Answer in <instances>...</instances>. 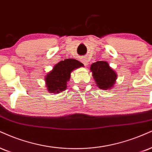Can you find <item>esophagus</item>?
<instances>
[{
    "label": "esophagus",
    "mask_w": 152,
    "mask_h": 152,
    "mask_svg": "<svg viewBox=\"0 0 152 152\" xmlns=\"http://www.w3.org/2000/svg\"><path fill=\"white\" fill-rule=\"evenodd\" d=\"M82 61H83V64H84V66H87L88 65L89 61H88V59L87 58H83V59L82 60Z\"/></svg>",
    "instance_id": "obj_1"
}]
</instances>
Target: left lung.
<instances>
[{
    "label": "left lung",
    "instance_id": "obj_1",
    "mask_svg": "<svg viewBox=\"0 0 152 152\" xmlns=\"http://www.w3.org/2000/svg\"><path fill=\"white\" fill-rule=\"evenodd\" d=\"M91 70L97 86L100 89H110L115 83L117 74L109 66L107 62L96 61L91 66Z\"/></svg>",
    "mask_w": 152,
    "mask_h": 152
}]
</instances>
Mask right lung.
I'll list each match as a JSON object with an SVG mask.
<instances>
[{"label": "right lung", "instance_id": "obj_1", "mask_svg": "<svg viewBox=\"0 0 152 152\" xmlns=\"http://www.w3.org/2000/svg\"><path fill=\"white\" fill-rule=\"evenodd\" d=\"M83 64L73 58H66L54 66L53 70L45 77L47 90L50 93L58 94L66 90L69 81L71 72L74 69L82 66Z\"/></svg>", "mask_w": 152, "mask_h": 152}]
</instances>
